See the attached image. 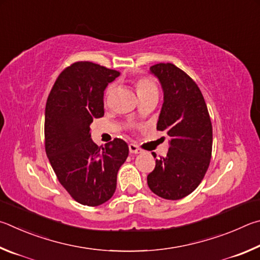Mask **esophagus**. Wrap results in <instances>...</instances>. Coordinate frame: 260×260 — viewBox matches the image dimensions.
<instances>
[{"instance_id": "esophagus-1", "label": "esophagus", "mask_w": 260, "mask_h": 260, "mask_svg": "<svg viewBox=\"0 0 260 260\" xmlns=\"http://www.w3.org/2000/svg\"><path fill=\"white\" fill-rule=\"evenodd\" d=\"M129 151H130V153H133V154H139V153H142V149H140L137 145H135V144H130L129 145Z\"/></svg>"}]
</instances>
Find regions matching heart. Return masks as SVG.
Listing matches in <instances>:
<instances>
[{"label": "heart", "mask_w": 260, "mask_h": 260, "mask_svg": "<svg viewBox=\"0 0 260 260\" xmlns=\"http://www.w3.org/2000/svg\"><path fill=\"white\" fill-rule=\"evenodd\" d=\"M135 85H136V90H137L138 95L149 92V91H156V85L154 84V82H152L149 79H146V77H140V79L136 80ZM112 91H113V86L109 85L106 89V93H105L106 99L111 95Z\"/></svg>", "instance_id": "obj_1"}]
</instances>
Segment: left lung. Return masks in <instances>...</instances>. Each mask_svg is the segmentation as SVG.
Here are the masks:
<instances>
[{"instance_id": "8db88e82", "label": "left lung", "mask_w": 260, "mask_h": 260, "mask_svg": "<svg viewBox=\"0 0 260 260\" xmlns=\"http://www.w3.org/2000/svg\"><path fill=\"white\" fill-rule=\"evenodd\" d=\"M149 71L163 90L156 129L167 131L170 147L167 156L156 158L147 184L157 197L180 200L198 187L210 165V115L201 90L184 71L170 62L156 63Z\"/></svg>"}]
</instances>
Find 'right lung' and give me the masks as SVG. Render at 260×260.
I'll use <instances>...</instances> for the list:
<instances>
[{
	"mask_svg": "<svg viewBox=\"0 0 260 260\" xmlns=\"http://www.w3.org/2000/svg\"><path fill=\"white\" fill-rule=\"evenodd\" d=\"M118 75L98 63L74 62L59 74L47 100V156L59 183L83 206L97 207L113 197L129 155L124 140L115 138L100 149L90 134L93 118L104 116V91Z\"/></svg>",
	"mask_w": 260,
	"mask_h": 260,
	"instance_id": "obj_1",
	"label": "right lung"
}]
</instances>
